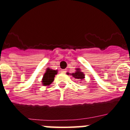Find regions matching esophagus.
I'll return each instance as SVG.
<instances>
[{"label":"esophagus","instance_id":"obj_1","mask_svg":"<svg viewBox=\"0 0 130 130\" xmlns=\"http://www.w3.org/2000/svg\"><path fill=\"white\" fill-rule=\"evenodd\" d=\"M66 72H67L66 70H61V73H65Z\"/></svg>","mask_w":130,"mask_h":130}]
</instances>
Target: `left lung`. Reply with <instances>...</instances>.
I'll return each instance as SVG.
<instances>
[{
	"instance_id": "obj_1",
	"label": "left lung",
	"mask_w": 130,
	"mask_h": 130,
	"mask_svg": "<svg viewBox=\"0 0 130 130\" xmlns=\"http://www.w3.org/2000/svg\"><path fill=\"white\" fill-rule=\"evenodd\" d=\"M75 70L76 71L73 73H67V75H71V76H73V77L78 80L79 81H81V80H83V79L85 78V75L83 73V72L81 71L80 68H76ZM80 83H81V82H80Z\"/></svg>"
}]
</instances>
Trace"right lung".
Wrapping results in <instances>:
<instances>
[{"mask_svg": "<svg viewBox=\"0 0 130 130\" xmlns=\"http://www.w3.org/2000/svg\"><path fill=\"white\" fill-rule=\"evenodd\" d=\"M57 70H53L52 69L47 68L46 71L43 75L41 80L42 85L43 86H49L50 84H52V82L54 80L55 75H57Z\"/></svg>", "mask_w": 130, "mask_h": 130, "instance_id": "add662e5", "label": "right lung"}]
</instances>
